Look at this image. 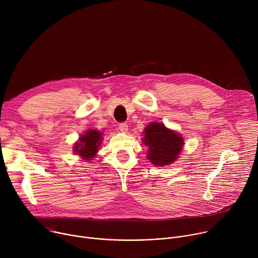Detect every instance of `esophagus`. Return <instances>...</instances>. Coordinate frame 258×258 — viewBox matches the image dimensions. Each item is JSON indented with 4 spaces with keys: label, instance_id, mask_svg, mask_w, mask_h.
<instances>
[{
    "label": "esophagus",
    "instance_id": "esophagus-1",
    "mask_svg": "<svg viewBox=\"0 0 258 258\" xmlns=\"http://www.w3.org/2000/svg\"><path fill=\"white\" fill-rule=\"evenodd\" d=\"M118 128H119V131H120V132H122V133H126V132H127V130H128V125H127V123H125V122H121V123H119Z\"/></svg>",
    "mask_w": 258,
    "mask_h": 258
}]
</instances>
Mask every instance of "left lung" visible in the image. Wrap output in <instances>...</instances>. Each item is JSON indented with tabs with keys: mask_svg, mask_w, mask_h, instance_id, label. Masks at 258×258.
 Masks as SVG:
<instances>
[{
	"mask_svg": "<svg viewBox=\"0 0 258 258\" xmlns=\"http://www.w3.org/2000/svg\"><path fill=\"white\" fill-rule=\"evenodd\" d=\"M144 144L149 147L147 157L155 165L163 166L173 162L182 149L183 140L164 124L152 122L145 130Z\"/></svg>",
	"mask_w": 258,
	"mask_h": 258,
	"instance_id": "8db88e82",
	"label": "left lung"
}]
</instances>
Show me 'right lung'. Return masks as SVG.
<instances>
[{
  "instance_id": "1",
  "label": "right lung",
  "mask_w": 258,
  "mask_h": 258,
  "mask_svg": "<svg viewBox=\"0 0 258 258\" xmlns=\"http://www.w3.org/2000/svg\"><path fill=\"white\" fill-rule=\"evenodd\" d=\"M101 133L95 130H89L83 135L79 142L76 143V146L73 147V151L77 154L82 156L84 160H93L94 156L98 152V148L101 144Z\"/></svg>"
}]
</instances>
